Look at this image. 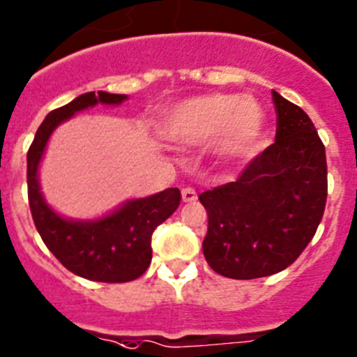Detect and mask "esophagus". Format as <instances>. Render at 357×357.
Masks as SVG:
<instances>
[{
	"label": "esophagus",
	"mask_w": 357,
	"mask_h": 357,
	"mask_svg": "<svg viewBox=\"0 0 357 357\" xmlns=\"http://www.w3.org/2000/svg\"><path fill=\"white\" fill-rule=\"evenodd\" d=\"M181 197L185 203H192V201H196L197 199V192L194 190L192 187H185L181 190Z\"/></svg>",
	"instance_id": "esophagus-1"
}]
</instances>
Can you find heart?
I'll list each match as a JSON object with an SVG mask.
<instances>
[{
  "label": "heart",
  "mask_w": 357,
  "mask_h": 357,
  "mask_svg": "<svg viewBox=\"0 0 357 357\" xmlns=\"http://www.w3.org/2000/svg\"><path fill=\"white\" fill-rule=\"evenodd\" d=\"M163 132L185 145L219 142L226 154L252 151L262 135V113L237 95H206L183 102L169 114Z\"/></svg>",
  "instance_id": "1"
}]
</instances>
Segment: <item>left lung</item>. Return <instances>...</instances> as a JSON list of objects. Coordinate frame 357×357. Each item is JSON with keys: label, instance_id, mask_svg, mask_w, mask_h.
<instances>
[{"label": "left lung", "instance_id": "obj_1", "mask_svg": "<svg viewBox=\"0 0 357 357\" xmlns=\"http://www.w3.org/2000/svg\"><path fill=\"white\" fill-rule=\"evenodd\" d=\"M275 144L231 183L199 194L208 213L204 259L237 280L286 269L314 237L327 203L325 145L298 105L271 91Z\"/></svg>", "mask_w": 357, "mask_h": 357}]
</instances>
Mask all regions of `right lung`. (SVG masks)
Wrapping results in <instances>:
<instances>
[{"instance_id": "1", "label": "right lung", "mask_w": 357, "mask_h": 357, "mask_svg": "<svg viewBox=\"0 0 357 357\" xmlns=\"http://www.w3.org/2000/svg\"><path fill=\"white\" fill-rule=\"evenodd\" d=\"M122 100H126V95L89 91L63 107L50 111L26 153L29 204L43 243L71 273L88 280L107 284L136 280L147 271L153 259V231L176 212L181 201V192L178 188H167L145 199L129 201L100 221H66L43 199L37 183V167L46 142L59 123L73 116L77 111L91 107L98 102L120 104Z\"/></svg>"}]
</instances>
